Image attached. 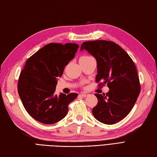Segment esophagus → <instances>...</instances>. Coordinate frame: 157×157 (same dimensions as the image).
<instances>
[{
	"label": "esophagus",
	"mask_w": 157,
	"mask_h": 157,
	"mask_svg": "<svg viewBox=\"0 0 157 157\" xmlns=\"http://www.w3.org/2000/svg\"><path fill=\"white\" fill-rule=\"evenodd\" d=\"M87 95H88V94L85 93H80V96L83 97H86Z\"/></svg>",
	"instance_id": "esophagus-1"
}]
</instances>
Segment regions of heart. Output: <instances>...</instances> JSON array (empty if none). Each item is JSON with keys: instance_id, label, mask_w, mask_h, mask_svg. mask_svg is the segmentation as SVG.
<instances>
[{"instance_id": "heart-1", "label": "heart", "mask_w": 157, "mask_h": 157, "mask_svg": "<svg viewBox=\"0 0 157 157\" xmlns=\"http://www.w3.org/2000/svg\"><path fill=\"white\" fill-rule=\"evenodd\" d=\"M89 57H91L90 56H82L81 59H86V58H89Z\"/></svg>"}]
</instances>
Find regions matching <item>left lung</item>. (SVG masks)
<instances>
[{"instance_id": "obj_1", "label": "left lung", "mask_w": 157, "mask_h": 157, "mask_svg": "<svg viewBox=\"0 0 157 157\" xmlns=\"http://www.w3.org/2000/svg\"><path fill=\"white\" fill-rule=\"evenodd\" d=\"M86 50L97 60L96 82L106 84V94H94L98 103L92 113L97 120L113 124L123 119L133 108L140 92L139 78L135 63L119 45L108 40L84 42L81 51Z\"/></svg>"}]
</instances>
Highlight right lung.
I'll use <instances>...</instances> for the list:
<instances>
[{"mask_svg": "<svg viewBox=\"0 0 157 157\" xmlns=\"http://www.w3.org/2000/svg\"><path fill=\"white\" fill-rule=\"evenodd\" d=\"M75 43H49L26 60L19 76L18 92L25 109L40 123L51 124L67 115L77 93L55 94L57 80L78 48Z\"/></svg>", "mask_w": 157, "mask_h": 157, "instance_id": "right-lung-1", "label": "right lung"}]
</instances>
